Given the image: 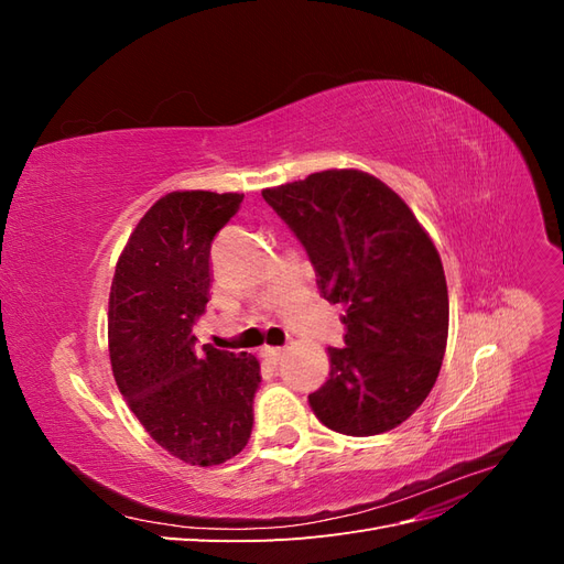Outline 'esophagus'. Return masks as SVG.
<instances>
[{
	"label": "esophagus",
	"instance_id": "1",
	"mask_svg": "<svg viewBox=\"0 0 564 564\" xmlns=\"http://www.w3.org/2000/svg\"><path fill=\"white\" fill-rule=\"evenodd\" d=\"M261 357L268 362V365H278L282 360V348H263L261 350Z\"/></svg>",
	"mask_w": 564,
	"mask_h": 564
}]
</instances>
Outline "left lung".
Instances as JSON below:
<instances>
[{
  "label": "left lung",
  "instance_id": "left-lung-1",
  "mask_svg": "<svg viewBox=\"0 0 564 564\" xmlns=\"http://www.w3.org/2000/svg\"><path fill=\"white\" fill-rule=\"evenodd\" d=\"M263 199L308 251L319 294L346 308V348L327 350L313 414L352 437L398 429L429 398L447 350V280L431 235L360 169L265 187Z\"/></svg>",
  "mask_w": 564,
  "mask_h": 564
}]
</instances>
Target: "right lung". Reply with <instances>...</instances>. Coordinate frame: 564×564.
Wrapping results in <instances>:
<instances>
[{
    "instance_id": "obj_1",
    "label": "right lung",
    "mask_w": 564,
    "mask_h": 564,
    "mask_svg": "<svg viewBox=\"0 0 564 564\" xmlns=\"http://www.w3.org/2000/svg\"><path fill=\"white\" fill-rule=\"evenodd\" d=\"M242 193L174 191L160 197L119 253L108 301L115 383L162 449L218 466L251 435L261 383L251 352L195 350L193 322L209 301V251Z\"/></svg>"
}]
</instances>
